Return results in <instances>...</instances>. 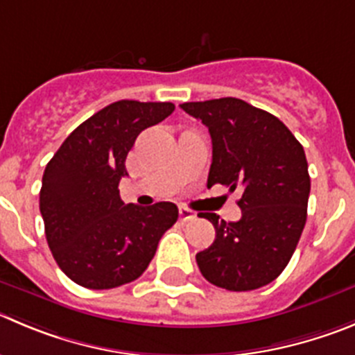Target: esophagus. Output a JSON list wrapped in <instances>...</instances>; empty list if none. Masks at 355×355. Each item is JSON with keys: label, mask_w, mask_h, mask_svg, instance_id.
I'll list each match as a JSON object with an SVG mask.
<instances>
[{"label": "esophagus", "mask_w": 355, "mask_h": 355, "mask_svg": "<svg viewBox=\"0 0 355 355\" xmlns=\"http://www.w3.org/2000/svg\"><path fill=\"white\" fill-rule=\"evenodd\" d=\"M178 214H180V220H184V223H187V220H193V218H196V214H194L193 210H189L187 207H180V208H178Z\"/></svg>", "instance_id": "1"}]
</instances>
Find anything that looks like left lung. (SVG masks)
Here are the masks:
<instances>
[{
  "instance_id": "1",
  "label": "left lung",
  "mask_w": 355,
  "mask_h": 355,
  "mask_svg": "<svg viewBox=\"0 0 355 355\" xmlns=\"http://www.w3.org/2000/svg\"><path fill=\"white\" fill-rule=\"evenodd\" d=\"M211 137L208 187L241 189L236 223L200 214L215 240L196 254L208 282L227 291H254L273 282L293 257L306 223L310 175L303 145L275 115L238 98L182 103Z\"/></svg>"
}]
</instances>
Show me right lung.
Returning a JSON list of instances; mask_svg holds the SVG:
<instances>
[{
    "label": "right lung",
    "mask_w": 355,
    "mask_h": 355,
    "mask_svg": "<svg viewBox=\"0 0 355 355\" xmlns=\"http://www.w3.org/2000/svg\"><path fill=\"white\" fill-rule=\"evenodd\" d=\"M173 110V103H112L82 122L49 161L40 191L45 236L58 266L78 286L101 291L137 280L177 223L170 201L145 208L125 205L119 194L137 137Z\"/></svg>",
    "instance_id": "add662e5"
}]
</instances>
